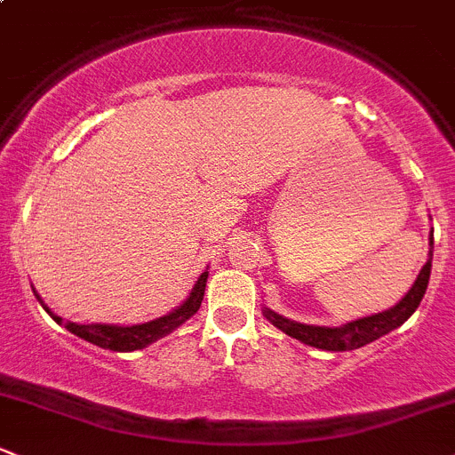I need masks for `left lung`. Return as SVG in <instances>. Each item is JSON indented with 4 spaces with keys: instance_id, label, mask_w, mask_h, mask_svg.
Segmentation results:
<instances>
[{
    "instance_id": "obj_1",
    "label": "left lung",
    "mask_w": 455,
    "mask_h": 455,
    "mask_svg": "<svg viewBox=\"0 0 455 455\" xmlns=\"http://www.w3.org/2000/svg\"><path fill=\"white\" fill-rule=\"evenodd\" d=\"M434 229L429 232V253L427 262H425L421 271H419L417 280L410 286V291L405 292L402 299L397 301L388 310L378 312V315L363 316V319L349 321V323L327 327V325H307L299 323V321L286 319V316L277 315L275 310L265 306L262 315L267 316V321L271 325H275L277 330H282L284 334L292 336L299 343L316 347V349L323 351H351L360 349V347L373 343V340L382 339L388 331L397 330L399 325H403L410 316L414 315L419 304H421L425 291H427L429 273H432V256H434Z\"/></svg>"
}]
</instances>
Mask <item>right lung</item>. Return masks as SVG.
Wrapping results in <instances>:
<instances>
[{"label":"right lung","mask_w":455,"mask_h":455,"mask_svg":"<svg viewBox=\"0 0 455 455\" xmlns=\"http://www.w3.org/2000/svg\"><path fill=\"white\" fill-rule=\"evenodd\" d=\"M206 282H208V268L197 277L193 291L188 292L187 299L175 307V310H171V312H167V315L158 316V319H154V321H148V323H136V325L73 323V321H65L62 316L53 315L52 307H47L45 301L41 299V295L36 292V288L32 286V291H34V295H36L38 304L45 307L47 315H50L56 323L65 325L71 334L80 336V339H84L92 345L101 347V349L136 351V349H145L148 345L164 339V336H169L171 331L178 330L180 325L187 323L190 316L199 310V306H202L204 292H206Z\"/></svg>","instance_id":"obj_1"}]
</instances>
